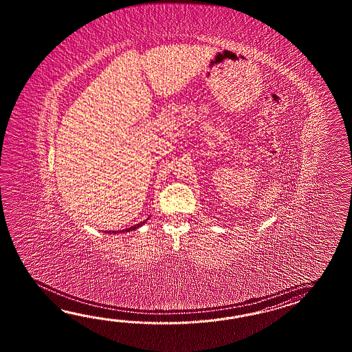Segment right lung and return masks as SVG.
Here are the masks:
<instances>
[{"label": "right lung", "mask_w": 352, "mask_h": 352, "mask_svg": "<svg viewBox=\"0 0 352 352\" xmlns=\"http://www.w3.org/2000/svg\"><path fill=\"white\" fill-rule=\"evenodd\" d=\"M146 223V220L144 221H142V223H140V224H135V226H131V228H128V229H124V230H120V232H132V230H135V229H138L140 226H142L143 224Z\"/></svg>", "instance_id": "right-lung-1"}]
</instances>
